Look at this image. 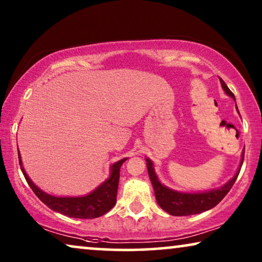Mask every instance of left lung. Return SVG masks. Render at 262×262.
I'll return each mask as SVG.
<instances>
[{"instance_id":"obj_1","label":"left lung","mask_w":262,"mask_h":262,"mask_svg":"<svg viewBox=\"0 0 262 262\" xmlns=\"http://www.w3.org/2000/svg\"><path fill=\"white\" fill-rule=\"evenodd\" d=\"M220 81L225 94L235 100V95L228 88L225 82L222 78H220ZM243 156H245V150L242 152V159L237 168V171H236V174L227 184H224L218 188L211 189V191L194 193L175 191V189H171L167 187V186H164L163 184H161V181L159 180V178H157L155 173V169H154L152 161L146 157V167H148L150 181H151L154 191H155L157 204L161 206V209H163L166 212L171 214V216H191V214L202 213L204 211L212 209V207L216 206L228 194V192L230 191L232 185L235 184L236 179H237L239 174V170H241Z\"/></svg>"}]
</instances>
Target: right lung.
<instances>
[{"instance_id":"1","label":"right lung","mask_w":262,"mask_h":262,"mask_svg":"<svg viewBox=\"0 0 262 262\" xmlns=\"http://www.w3.org/2000/svg\"><path fill=\"white\" fill-rule=\"evenodd\" d=\"M127 160L125 157L123 160H119L118 162L113 163L111 166L110 177L98 186L95 189H93L88 194L82 196H56L46 193L38 187L33 181L28 177L21 161V155L19 152V162L20 168L23 170V174L26 179L27 184L30 185L32 191L35 193V195L45 204L50 209L66 214L71 218H83V220H92V218H98L102 214L112 209L117 203V191L118 184H119L120 177V167Z\"/></svg>"}]
</instances>
